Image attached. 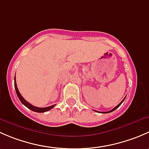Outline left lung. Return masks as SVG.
Segmentation results:
<instances>
[{
  "instance_id": "1",
  "label": "left lung",
  "mask_w": 149,
  "mask_h": 149,
  "mask_svg": "<svg viewBox=\"0 0 149 149\" xmlns=\"http://www.w3.org/2000/svg\"><path fill=\"white\" fill-rule=\"evenodd\" d=\"M125 98H124V100H123V101H122V102H121L119 104H118V105H117V106H116V107H115V108H113V109H112V110L109 111V112H102V113H109V112H113V111H114V110H115V109H117V108H118V107H120V104H122V103H123V101H124V100H125ZM96 112H98V111H96Z\"/></svg>"
}]
</instances>
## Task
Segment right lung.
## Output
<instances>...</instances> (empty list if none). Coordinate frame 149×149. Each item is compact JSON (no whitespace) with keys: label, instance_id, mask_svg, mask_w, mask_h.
I'll list each match as a JSON object with an SVG mask.
<instances>
[{"label":"right lung","instance_id":"obj_1","mask_svg":"<svg viewBox=\"0 0 149 149\" xmlns=\"http://www.w3.org/2000/svg\"><path fill=\"white\" fill-rule=\"evenodd\" d=\"M14 86H15V89H16V94H17L18 97H19V100L21 101V102L23 104L24 106H26V107L29 108V109H31V110L34 111V112H47V111H49V109H51L52 108H53L55 106V104L54 105H52V106H49V107H35V106H33L32 104H31L30 103H29L27 101H26V100H24V99L23 98V97H22V95H21V94L19 93V90H18V88H17V85H16V76L14 77Z\"/></svg>","mask_w":149,"mask_h":149}]
</instances>
